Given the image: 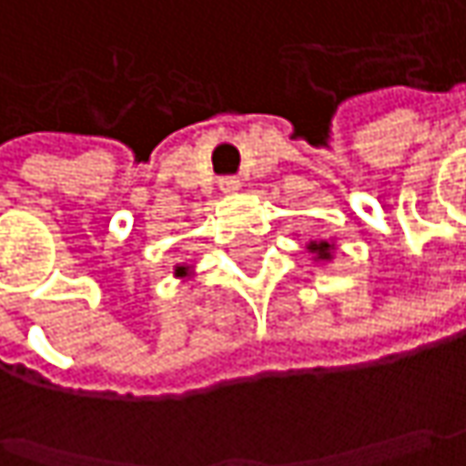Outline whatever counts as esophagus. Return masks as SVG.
<instances>
[{"mask_svg": "<svg viewBox=\"0 0 466 466\" xmlns=\"http://www.w3.org/2000/svg\"><path fill=\"white\" fill-rule=\"evenodd\" d=\"M218 184H221V189H224V192H237V189H239V178L237 177H221Z\"/></svg>", "mask_w": 466, "mask_h": 466, "instance_id": "obj_1", "label": "esophagus"}]
</instances>
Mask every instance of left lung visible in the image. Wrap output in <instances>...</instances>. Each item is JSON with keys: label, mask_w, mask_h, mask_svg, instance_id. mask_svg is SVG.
I'll return each mask as SVG.
<instances>
[{"label": "left lung", "mask_w": 466, "mask_h": 466, "mask_svg": "<svg viewBox=\"0 0 466 466\" xmlns=\"http://www.w3.org/2000/svg\"><path fill=\"white\" fill-rule=\"evenodd\" d=\"M311 250H316V253H319V258H329V253H327V250H329V245H327V242L311 245Z\"/></svg>", "instance_id": "8db88e82"}]
</instances>
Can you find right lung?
<instances>
[{
  "label": "right lung",
  "mask_w": 466,
  "mask_h": 466,
  "mask_svg": "<svg viewBox=\"0 0 466 466\" xmlns=\"http://www.w3.org/2000/svg\"><path fill=\"white\" fill-rule=\"evenodd\" d=\"M177 271H178V274H181V271H184V266H178V268H177Z\"/></svg>",
  "instance_id": "add662e5"
}]
</instances>
